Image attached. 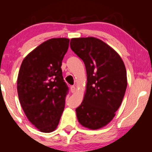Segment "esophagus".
Listing matches in <instances>:
<instances>
[{
  "instance_id": "1",
  "label": "esophagus",
  "mask_w": 152,
  "mask_h": 152,
  "mask_svg": "<svg viewBox=\"0 0 152 152\" xmlns=\"http://www.w3.org/2000/svg\"><path fill=\"white\" fill-rule=\"evenodd\" d=\"M71 93H74V92L76 91V87H75L74 86H71Z\"/></svg>"
}]
</instances>
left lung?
<instances>
[{
	"mask_svg": "<svg viewBox=\"0 0 152 152\" xmlns=\"http://www.w3.org/2000/svg\"><path fill=\"white\" fill-rule=\"evenodd\" d=\"M71 48L83 60L87 74L86 94L76 108L80 124L98 129L109 123L124 96L126 71L120 56L94 37L71 38Z\"/></svg>",
	"mask_w": 152,
	"mask_h": 152,
	"instance_id": "obj_1",
	"label": "left lung"
}]
</instances>
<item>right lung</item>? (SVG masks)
<instances>
[{
  "label": "right lung",
  "instance_id": "right-lung-1",
  "mask_svg": "<svg viewBox=\"0 0 152 152\" xmlns=\"http://www.w3.org/2000/svg\"><path fill=\"white\" fill-rule=\"evenodd\" d=\"M69 39L51 38L28 54L23 61L17 80V91L28 119L45 133L58 126L65 107L69 87L61 65Z\"/></svg>",
  "mask_w": 152,
  "mask_h": 152
}]
</instances>
